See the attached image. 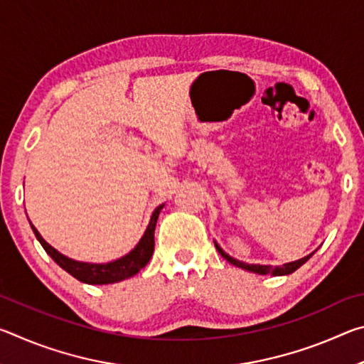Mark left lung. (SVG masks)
I'll return each instance as SVG.
<instances>
[{
	"instance_id": "8db88e82",
	"label": "left lung",
	"mask_w": 364,
	"mask_h": 364,
	"mask_svg": "<svg viewBox=\"0 0 364 364\" xmlns=\"http://www.w3.org/2000/svg\"><path fill=\"white\" fill-rule=\"evenodd\" d=\"M215 247H217L218 254H220L221 257H223L225 260H228L231 264H234V267L242 268V269H245V271H252V273H258V274H276V276L294 273L295 269L300 268L301 264H304L306 260H310V257H311L313 254H315V252H313V254L306 255V257H304V258H300V260H297V262H291V263L282 264V267L273 268V267H269V264H249V263L239 262V260H236V258H232V257H230L228 254H225L223 249H221L218 244H215Z\"/></svg>"
}]
</instances>
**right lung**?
I'll return each instance as SVG.
<instances>
[{
  "label": "right lung",
  "instance_id": "right-lung-1",
  "mask_svg": "<svg viewBox=\"0 0 364 364\" xmlns=\"http://www.w3.org/2000/svg\"><path fill=\"white\" fill-rule=\"evenodd\" d=\"M162 208H164V204L159 205L156 210H154L144 236L141 237V241L138 242L136 247L130 252V254L119 258V260L104 263V264L70 260L69 257L59 254L56 249L51 247V245H49L45 239L40 236V232L36 231V228L32 223L30 225H32L35 236L43 245V249L46 250V254L51 257L60 268L65 269L69 274H72L73 278H77L82 282H86V284H112V282H119V281L132 278V276L136 274L139 269H143L146 264L149 263L154 252V231H156L157 218Z\"/></svg>",
  "mask_w": 364,
  "mask_h": 364
}]
</instances>
